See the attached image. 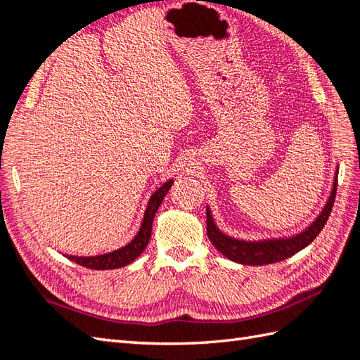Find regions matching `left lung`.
Instances as JSON below:
<instances>
[{"label":"left lung","mask_w":360,"mask_h":360,"mask_svg":"<svg viewBox=\"0 0 360 360\" xmlns=\"http://www.w3.org/2000/svg\"><path fill=\"white\" fill-rule=\"evenodd\" d=\"M334 174L335 176H334L333 188H331L330 198H328V201L325 204V207L319 213V217L300 233H295L292 236H285V238L281 236V238H267V240H258V241L233 238V236H229L219 231L217 223L213 221L212 212L207 205L205 213H207L209 240L224 257L240 264L263 266V264L278 263V262H283V259L295 255L297 252H300L302 249L309 246V244L316 240V236L325 227L328 218H330L334 198H335V190H338L339 168L335 170Z\"/></svg>","instance_id":"obj_1"}]
</instances>
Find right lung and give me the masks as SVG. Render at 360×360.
I'll return each instance as SVG.
<instances>
[{
  "mask_svg": "<svg viewBox=\"0 0 360 360\" xmlns=\"http://www.w3.org/2000/svg\"><path fill=\"white\" fill-rule=\"evenodd\" d=\"M172 184H173V179H168L167 182H164V186H160L156 192L151 195L150 201L147 204V209H145V213H143V219H142L139 232H137V235L127 244V246L120 248L117 250L108 252V254H102L96 257H77V255H65V257L70 258L74 263L85 266L88 269H96V271L117 269V267H124L131 262H134V259L145 250V248H147V244L151 238L153 219H155L159 205L162 202L168 190H170Z\"/></svg>",
  "mask_w": 360,
  "mask_h": 360,
  "instance_id": "right-lung-1",
  "label": "right lung"
}]
</instances>
